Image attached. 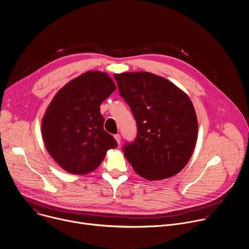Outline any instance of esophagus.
<instances>
[{"mask_svg":"<svg viewBox=\"0 0 249 249\" xmlns=\"http://www.w3.org/2000/svg\"><path fill=\"white\" fill-rule=\"evenodd\" d=\"M114 139H115V141L117 142V143L120 144V142H121V137H120V135H119V134L114 135Z\"/></svg>","mask_w":249,"mask_h":249,"instance_id":"1","label":"esophagus"}]
</instances>
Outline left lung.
<instances>
[{"mask_svg": "<svg viewBox=\"0 0 249 249\" xmlns=\"http://www.w3.org/2000/svg\"><path fill=\"white\" fill-rule=\"evenodd\" d=\"M120 96L138 126L124 155L148 181L171 178L183 170L195 150L198 124L189 96L164 77L145 71L114 74Z\"/></svg>", "mask_w": 249, "mask_h": 249, "instance_id": "obj_1", "label": "left lung"}]
</instances>
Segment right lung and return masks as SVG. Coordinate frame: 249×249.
Wrapping results in <instances>:
<instances>
[{"label": "right lung", "mask_w": 249, "mask_h": 249, "mask_svg": "<svg viewBox=\"0 0 249 249\" xmlns=\"http://www.w3.org/2000/svg\"><path fill=\"white\" fill-rule=\"evenodd\" d=\"M116 90L107 73L88 71L72 79L53 98L42 119L45 146L58 166L73 175L96 170L114 138L104 130L100 106Z\"/></svg>", "instance_id": "1"}]
</instances>
